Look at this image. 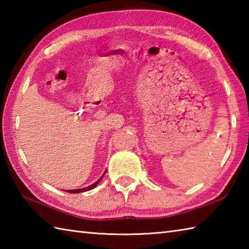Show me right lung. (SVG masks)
Segmentation results:
<instances>
[{
    "mask_svg": "<svg viewBox=\"0 0 249 249\" xmlns=\"http://www.w3.org/2000/svg\"><path fill=\"white\" fill-rule=\"evenodd\" d=\"M105 173H106V171H105ZM105 173L103 174V177L98 179V181H96V182H95V183H94V184H92V185H89V186H88V187H84V188H79V189H71V190H66V192L71 193V194H78V193H84V192H88V190H91V189H93V188H95V187L97 186V184L99 183L100 179H102V178H104Z\"/></svg>",
    "mask_w": 249,
    "mask_h": 249,
    "instance_id": "obj_1",
    "label": "right lung"
}]
</instances>
